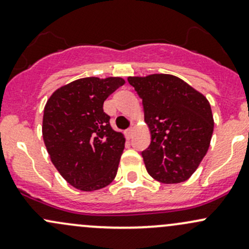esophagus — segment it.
Segmentation results:
<instances>
[{
  "instance_id": "1",
  "label": "esophagus",
  "mask_w": 249,
  "mask_h": 249,
  "mask_svg": "<svg viewBox=\"0 0 249 249\" xmlns=\"http://www.w3.org/2000/svg\"><path fill=\"white\" fill-rule=\"evenodd\" d=\"M132 132H134V130H132V127H129L127 130H125V136H126V139H131L132 137Z\"/></svg>"
}]
</instances>
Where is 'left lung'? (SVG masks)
Here are the masks:
<instances>
[{
	"label": "left lung",
	"mask_w": 249,
	"mask_h": 249,
	"mask_svg": "<svg viewBox=\"0 0 249 249\" xmlns=\"http://www.w3.org/2000/svg\"><path fill=\"white\" fill-rule=\"evenodd\" d=\"M142 99L149 147L142 152L148 173L166 184L187 180L207 153L213 134L210 102L172 74L129 77Z\"/></svg>",
	"instance_id": "8db88e82"
}]
</instances>
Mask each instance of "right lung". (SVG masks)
<instances>
[{
    "instance_id": "obj_1",
    "label": "right lung",
    "mask_w": 249,
    "mask_h": 249,
    "mask_svg": "<svg viewBox=\"0 0 249 249\" xmlns=\"http://www.w3.org/2000/svg\"><path fill=\"white\" fill-rule=\"evenodd\" d=\"M125 83L123 78H80L64 85L47 101L43 134L50 160L77 189L92 192L108 185L125 147L104 112L107 97Z\"/></svg>"
}]
</instances>
